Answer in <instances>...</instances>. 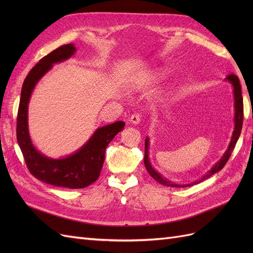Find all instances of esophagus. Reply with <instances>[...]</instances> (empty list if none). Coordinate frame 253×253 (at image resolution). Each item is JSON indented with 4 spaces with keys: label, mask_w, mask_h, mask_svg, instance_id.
<instances>
[{
    "label": "esophagus",
    "mask_w": 253,
    "mask_h": 253,
    "mask_svg": "<svg viewBox=\"0 0 253 253\" xmlns=\"http://www.w3.org/2000/svg\"><path fill=\"white\" fill-rule=\"evenodd\" d=\"M129 122H131L132 125H134V126H137V125H139V122H140V116L138 114H134V115H132L131 117H129V120H128Z\"/></svg>",
    "instance_id": "obj_1"
}]
</instances>
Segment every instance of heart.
I'll return each instance as SVG.
<instances>
[{"instance_id": "obj_1", "label": "heart", "mask_w": 253, "mask_h": 253, "mask_svg": "<svg viewBox=\"0 0 253 253\" xmlns=\"http://www.w3.org/2000/svg\"><path fill=\"white\" fill-rule=\"evenodd\" d=\"M164 75H165V70H163V68H156V70H153L149 72L147 75L142 76L141 78H139L135 82L134 85L138 88L152 85V84H155L162 79L164 77Z\"/></svg>"}]
</instances>
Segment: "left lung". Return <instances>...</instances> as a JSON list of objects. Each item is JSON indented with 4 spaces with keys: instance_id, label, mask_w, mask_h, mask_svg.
<instances>
[{
    "instance_id": "1",
    "label": "left lung",
    "mask_w": 253,
    "mask_h": 253,
    "mask_svg": "<svg viewBox=\"0 0 253 253\" xmlns=\"http://www.w3.org/2000/svg\"><path fill=\"white\" fill-rule=\"evenodd\" d=\"M225 81L229 82L231 84L232 86V90H233V98H234V128L232 132V136L230 142H229L228 148L226 150V152L221 156V158L218 160V162L214 165L211 169L205 173L201 178H198L192 182L190 183H178L172 181L170 179L166 178L164 175L160 174L159 172H157L153 166L151 165V160H150V153H149V148H150V139L149 137L145 138V147H144V166L147 168L148 172L150 173V175L154 178L156 181H158L159 183H162L164 186L167 187H173V188H187V187H192L194 185H197V183L202 182L203 180L209 178L210 176H212L213 174H215L216 172L220 171L223 169L224 166L226 165V163L228 162L229 157L231 156V153L235 147L236 141L239 139V137L241 135V131H242V126H243V118H244V106H243V97H242V88H241V84H240V80L239 78L236 77L235 75H229L228 77L225 79Z\"/></svg>"
}]
</instances>
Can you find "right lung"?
Listing matches in <instances>:
<instances>
[{
    "instance_id": "right-lung-1",
    "label": "right lung",
    "mask_w": 253,
    "mask_h": 253,
    "mask_svg": "<svg viewBox=\"0 0 253 253\" xmlns=\"http://www.w3.org/2000/svg\"><path fill=\"white\" fill-rule=\"evenodd\" d=\"M76 51L77 48L74 44H66L51 51L36 64L22 85L17 118V140L29 172L45 183L68 189L85 188L98 179L104 163L106 147L126 126L124 121H116L98 127L80 149L65 157H48L35 147L28 128L30 97L38 82L51 70L53 64L64 62Z\"/></svg>"
}]
</instances>
